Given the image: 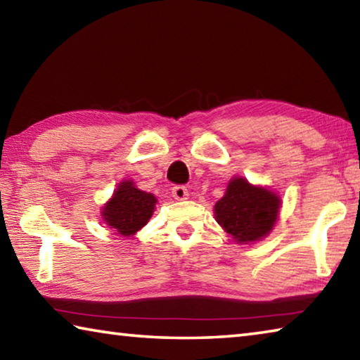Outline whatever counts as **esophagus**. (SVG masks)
I'll return each instance as SVG.
<instances>
[{
    "instance_id": "esophagus-1",
    "label": "esophagus",
    "mask_w": 360,
    "mask_h": 360,
    "mask_svg": "<svg viewBox=\"0 0 360 360\" xmlns=\"http://www.w3.org/2000/svg\"><path fill=\"white\" fill-rule=\"evenodd\" d=\"M172 193H173L174 200H179V202L181 200H187V197H188V191L184 186H174L172 188Z\"/></svg>"
}]
</instances>
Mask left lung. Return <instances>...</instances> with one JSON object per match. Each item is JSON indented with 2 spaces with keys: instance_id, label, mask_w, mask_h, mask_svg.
<instances>
[{
  "instance_id": "obj_1",
  "label": "left lung",
  "mask_w": 360,
  "mask_h": 360,
  "mask_svg": "<svg viewBox=\"0 0 360 360\" xmlns=\"http://www.w3.org/2000/svg\"><path fill=\"white\" fill-rule=\"evenodd\" d=\"M281 200L266 187L252 186L245 178H233L224 197L214 205L217 224L238 243H254L275 227Z\"/></svg>"
}]
</instances>
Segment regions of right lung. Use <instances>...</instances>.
<instances>
[{
	"mask_svg": "<svg viewBox=\"0 0 360 360\" xmlns=\"http://www.w3.org/2000/svg\"><path fill=\"white\" fill-rule=\"evenodd\" d=\"M155 203L154 195L139 191L133 181H122L112 198L103 206L101 216L119 235L130 236L149 222Z\"/></svg>",
	"mask_w": 360,
	"mask_h": 360,
	"instance_id": "add662e5",
	"label": "right lung"
}]
</instances>
